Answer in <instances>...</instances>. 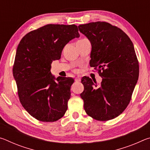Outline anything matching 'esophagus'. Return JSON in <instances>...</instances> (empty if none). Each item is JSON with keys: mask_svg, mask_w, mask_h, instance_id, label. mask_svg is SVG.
<instances>
[{"mask_svg": "<svg viewBox=\"0 0 150 150\" xmlns=\"http://www.w3.org/2000/svg\"><path fill=\"white\" fill-rule=\"evenodd\" d=\"M75 82H80L81 81V78L79 77H77L75 78Z\"/></svg>", "mask_w": 150, "mask_h": 150, "instance_id": "obj_1", "label": "esophagus"}]
</instances>
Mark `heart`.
<instances>
[{"mask_svg": "<svg viewBox=\"0 0 150 150\" xmlns=\"http://www.w3.org/2000/svg\"><path fill=\"white\" fill-rule=\"evenodd\" d=\"M87 40V39H81V40H79V41H78L77 42H83V41H84V40ZM75 71H76V70H75Z\"/></svg>", "mask_w": 150, "mask_h": 150, "instance_id": "heart-1", "label": "heart"}]
</instances>
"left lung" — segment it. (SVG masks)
Here are the masks:
<instances>
[{"mask_svg": "<svg viewBox=\"0 0 150 150\" xmlns=\"http://www.w3.org/2000/svg\"><path fill=\"white\" fill-rule=\"evenodd\" d=\"M89 40L90 66L103 78L97 85L88 77L82 78L81 97L87 115L99 121L117 117L130 103L139 77V64L134 45L120 28L106 22L78 26Z\"/></svg>", "mask_w": 150, "mask_h": 150, "instance_id": "1", "label": "left lung"}]
</instances>
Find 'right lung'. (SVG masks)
I'll return each mask as SVG.
<instances>
[{"instance_id":"1","label":"right lung","mask_w":150,"mask_h":150,"mask_svg":"<svg viewBox=\"0 0 150 150\" xmlns=\"http://www.w3.org/2000/svg\"><path fill=\"white\" fill-rule=\"evenodd\" d=\"M79 36L75 24H47L28 33L18 45L12 69L18 95L25 110L38 120L57 121L67 110L74 79H55L51 65L60 59L70 40Z\"/></svg>"}]
</instances>
